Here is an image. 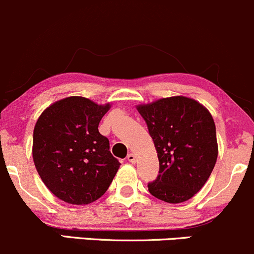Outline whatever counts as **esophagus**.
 <instances>
[{
    "instance_id": "34e87169",
    "label": "esophagus",
    "mask_w": 254,
    "mask_h": 254,
    "mask_svg": "<svg viewBox=\"0 0 254 254\" xmlns=\"http://www.w3.org/2000/svg\"><path fill=\"white\" fill-rule=\"evenodd\" d=\"M127 160L129 161V162L134 163V162H135V155H134V154H132V152H130V154H128V155H127Z\"/></svg>"
}]
</instances>
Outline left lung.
<instances>
[{
    "instance_id": "left-lung-1",
    "label": "left lung",
    "mask_w": 254,
    "mask_h": 254,
    "mask_svg": "<svg viewBox=\"0 0 254 254\" xmlns=\"http://www.w3.org/2000/svg\"><path fill=\"white\" fill-rule=\"evenodd\" d=\"M160 162L149 191L159 200L181 203L200 191L218 156L215 125L209 111L187 97L138 105Z\"/></svg>"
}]
</instances>
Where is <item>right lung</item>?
I'll use <instances>...</instances> for the list:
<instances>
[{
	"label": "right lung",
	"instance_id": "add662e5",
	"mask_svg": "<svg viewBox=\"0 0 254 254\" xmlns=\"http://www.w3.org/2000/svg\"><path fill=\"white\" fill-rule=\"evenodd\" d=\"M110 105L69 97L48 106L34 128L32 157L52 193L71 204L104 195L120 165L109 139L98 130Z\"/></svg>",
	"mask_w": 254,
	"mask_h": 254
}]
</instances>
